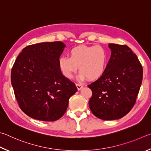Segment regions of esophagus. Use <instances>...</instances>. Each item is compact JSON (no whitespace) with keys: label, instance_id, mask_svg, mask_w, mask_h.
<instances>
[{"label":"esophagus","instance_id":"1","mask_svg":"<svg viewBox=\"0 0 151 151\" xmlns=\"http://www.w3.org/2000/svg\"><path fill=\"white\" fill-rule=\"evenodd\" d=\"M76 87H77L78 90H80V89L83 88V85H81L80 83H76Z\"/></svg>","mask_w":151,"mask_h":151}]
</instances>
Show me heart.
I'll use <instances>...</instances> for the list:
<instances>
[{
	"label": "heart",
	"instance_id": "1",
	"mask_svg": "<svg viewBox=\"0 0 151 151\" xmlns=\"http://www.w3.org/2000/svg\"><path fill=\"white\" fill-rule=\"evenodd\" d=\"M109 60V54L101 46L81 45L73 47L70 52V57H61L58 63L63 75L72 79L80 67L81 80L93 81L104 75Z\"/></svg>",
	"mask_w": 151,
	"mask_h": 151
}]
</instances>
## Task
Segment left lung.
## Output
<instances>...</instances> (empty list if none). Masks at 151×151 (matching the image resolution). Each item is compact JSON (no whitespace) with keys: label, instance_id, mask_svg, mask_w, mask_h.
<instances>
[{"label":"left lung","instance_id":"obj_1","mask_svg":"<svg viewBox=\"0 0 151 151\" xmlns=\"http://www.w3.org/2000/svg\"><path fill=\"white\" fill-rule=\"evenodd\" d=\"M111 50L101 78L88 85L92 96L89 105L93 114L103 120L122 118L135 104L142 80V67L127 45L109 44Z\"/></svg>","mask_w":151,"mask_h":151}]
</instances>
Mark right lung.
<instances>
[{"mask_svg": "<svg viewBox=\"0 0 151 151\" xmlns=\"http://www.w3.org/2000/svg\"><path fill=\"white\" fill-rule=\"evenodd\" d=\"M65 46L58 41L29 45L12 66L10 78L18 104L34 119H59L65 113L71 96L78 91L59 67Z\"/></svg>", "mask_w": 151, "mask_h": 151, "instance_id": "add662e5", "label": "right lung"}]
</instances>
